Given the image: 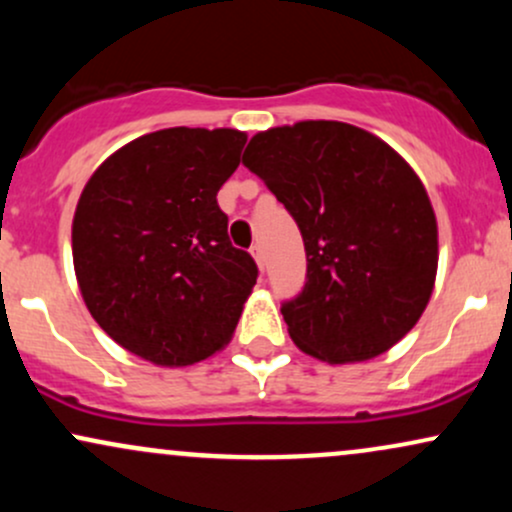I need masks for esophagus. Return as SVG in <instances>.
<instances>
[{"instance_id":"1","label":"esophagus","mask_w":512,"mask_h":512,"mask_svg":"<svg viewBox=\"0 0 512 512\" xmlns=\"http://www.w3.org/2000/svg\"><path fill=\"white\" fill-rule=\"evenodd\" d=\"M250 255L255 257L257 267L264 269V250H262V245H252V248H250Z\"/></svg>"}]
</instances>
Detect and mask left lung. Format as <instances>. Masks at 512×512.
Segmentation results:
<instances>
[{
  "label": "left lung",
  "instance_id": "obj_1",
  "mask_svg": "<svg viewBox=\"0 0 512 512\" xmlns=\"http://www.w3.org/2000/svg\"><path fill=\"white\" fill-rule=\"evenodd\" d=\"M243 166L301 228L305 286L281 305L293 344L327 363L392 349L438 272V223L419 175L383 139L334 120L255 134Z\"/></svg>",
  "mask_w": 512,
  "mask_h": 512
}]
</instances>
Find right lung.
Listing matches in <instances>:
<instances>
[{"mask_svg": "<svg viewBox=\"0 0 512 512\" xmlns=\"http://www.w3.org/2000/svg\"><path fill=\"white\" fill-rule=\"evenodd\" d=\"M245 142L226 127L158 129L88 178L72 223L76 281L129 354L180 368L231 342L257 264L228 240L216 195Z\"/></svg>", "mask_w": 512, "mask_h": 512, "instance_id": "1", "label": "right lung"}]
</instances>
